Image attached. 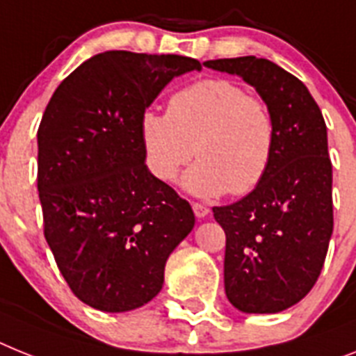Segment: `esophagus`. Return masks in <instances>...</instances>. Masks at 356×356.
I'll list each match as a JSON object with an SVG mask.
<instances>
[{"instance_id": "obj_1", "label": "esophagus", "mask_w": 356, "mask_h": 356, "mask_svg": "<svg viewBox=\"0 0 356 356\" xmlns=\"http://www.w3.org/2000/svg\"><path fill=\"white\" fill-rule=\"evenodd\" d=\"M192 208H193V213H195L197 219H204L206 215L210 213V208H206V206L201 204V202H193Z\"/></svg>"}]
</instances>
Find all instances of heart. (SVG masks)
Masks as SVG:
<instances>
[{
    "label": "heart",
    "mask_w": 356,
    "mask_h": 356,
    "mask_svg": "<svg viewBox=\"0 0 356 356\" xmlns=\"http://www.w3.org/2000/svg\"><path fill=\"white\" fill-rule=\"evenodd\" d=\"M141 141L155 177L173 181L179 170L199 157L183 177L193 195H244L270 170L277 127L264 99L243 85L211 77L184 86L168 101V113L146 110Z\"/></svg>",
    "instance_id": "obj_1"
}]
</instances>
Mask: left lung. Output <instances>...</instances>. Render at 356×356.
<instances>
[{"label": "left lung", "mask_w": 356, "mask_h": 356, "mask_svg": "<svg viewBox=\"0 0 356 356\" xmlns=\"http://www.w3.org/2000/svg\"><path fill=\"white\" fill-rule=\"evenodd\" d=\"M255 86L277 127L273 159L241 201L215 206L226 234L224 289L244 313H279L309 293L333 234V170L318 104L300 79L268 59L204 61Z\"/></svg>", "instance_id": "left-lung-1"}]
</instances>
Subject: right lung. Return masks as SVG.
<instances>
[{"label":"right lung","instance_id":"1","mask_svg":"<svg viewBox=\"0 0 356 356\" xmlns=\"http://www.w3.org/2000/svg\"><path fill=\"white\" fill-rule=\"evenodd\" d=\"M197 59L110 50L65 77L38 128L43 232L81 302L108 313L150 302L192 206L145 164L141 115Z\"/></svg>","mask_w":356,"mask_h":356}]
</instances>
